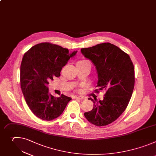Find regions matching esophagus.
<instances>
[{
  "label": "esophagus",
  "instance_id": "obj_1",
  "mask_svg": "<svg viewBox=\"0 0 156 156\" xmlns=\"http://www.w3.org/2000/svg\"><path fill=\"white\" fill-rule=\"evenodd\" d=\"M74 98H76V99H79V100H83L85 99L84 97H82V96H78V95L75 96V97H74Z\"/></svg>",
  "mask_w": 156,
  "mask_h": 156
}]
</instances>
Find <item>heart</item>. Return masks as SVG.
Segmentation results:
<instances>
[{
	"label": "heart",
	"instance_id": "obj_1",
	"mask_svg": "<svg viewBox=\"0 0 156 156\" xmlns=\"http://www.w3.org/2000/svg\"><path fill=\"white\" fill-rule=\"evenodd\" d=\"M85 61V62H89V63H90V61H87V60H84V61Z\"/></svg>",
	"mask_w": 156,
	"mask_h": 156
}]
</instances>
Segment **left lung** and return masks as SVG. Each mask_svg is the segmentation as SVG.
Returning a JSON list of instances; mask_svg holds the SVG:
<instances>
[{"label":"left lung","instance_id":"obj_1","mask_svg":"<svg viewBox=\"0 0 156 156\" xmlns=\"http://www.w3.org/2000/svg\"><path fill=\"white\" fill-rule=\"evenodd\" d=\"M81 53L95 66L97 87L106 91L103 100L89 98L94 103L93 108L84 115L96 126H107L115 121L129 105L135 85L133 63L128 54L111 43L82 48Z\"/></svg>","mask_w":156,"mask_h":156}]
</instances>
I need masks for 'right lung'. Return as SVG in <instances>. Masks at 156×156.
Listing matches in <instances>:
<instances>
[{"label":"right lung","instance_id":"add662e5","mask_svg":"<svg viewBox=\"0 0 156 156\" xmlns=\"http://www.w3.org/2000/svg\"><path fill=\"white\" fill-rule=\"evenodd\" d=\"M77 52L45 42L31 47L24 55L20 67L21 88L29 109L42 120L57 118L72 100L63 94L52 96L47 85L53 77L60 76L62 68Z\"/></svg>","mask_w":156,"mask_h":156}]
</instances>
